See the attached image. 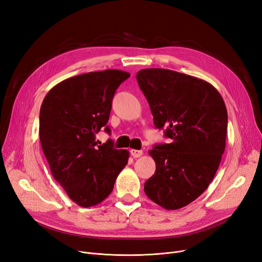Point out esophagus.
I'll return each instance as SVG.
<instances>
[{"label":"esophagus","instance_id":"esophagus-1","mask_svg":"<svg viewBox=\"0 0 262 262\" xmlns=\"http://www.w3.org/2000/svg\"><path fill=\"white\" fill-rule=\"evenodd\" d=\"M130 154L134 158H139L142 156L143 152L142 150H139V149H130Z\"/></svg>","mask_w":262,"mask_h":262}]
</instances>
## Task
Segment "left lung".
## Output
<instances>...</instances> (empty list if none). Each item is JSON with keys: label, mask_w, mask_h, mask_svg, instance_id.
I'll use <instances>...</instances> for the list:
<instances>
[{"label": "left lung", "mask_w": 262, "mask_h": 262, "mask_svg": "<svg viewBox=\"0 0 262 262\" xmlns=\"http://www.w3.org/2000/svg\"><path fill=\"white\" fill-rule=\"evenodd\" d=\"M154 117L170 143L149 155L156 171L144 184L149 200L167 210L195 201L212 182L225 149L227 110L209 82L167 69H143L136 75Z\"/></svg>", "instance_id": "1"}]
</instances>
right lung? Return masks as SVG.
Wrapping results in <instances>:
<instances>
[{
    "label": "right lung",
    "instance_id": "obj_1",
    "mask_svg": "<svg viewBox=\"0 0 262 262\" xmlns=\"http://www.w3.org/2000/svg\"><path fill=\"white\" fill-rule=\"evenodd\" d=\"M129 76L109 69L67 78L41 105L40 143L52 175L81 207L102 203L127 164V149H116L112 140L98 145L95 135L102 128L110 133L106 124L115 92Z\"/></svg>",
    "mask_w": 262,
    "mask_h": 262
}]
</instances>
